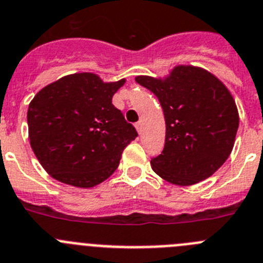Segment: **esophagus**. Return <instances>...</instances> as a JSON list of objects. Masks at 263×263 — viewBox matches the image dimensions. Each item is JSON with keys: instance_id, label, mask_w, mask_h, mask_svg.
Here are the masks:
<instances>
[{"instance_id": "esophagus-1", "label": "esophagus", "mask_w": 263, "mask_h": 263, "mask_svg": "<svg viewBox=\"0 0 263 263\" xmlns=\"http://www.w3.org/2000/svg\"><path fill=\"white\" fill-rule=\"evenodd\" d=\"M135 127H136L137 132H139V134H141V129H143V123H141V122H137L136 124H135Z\"/></svg>"}]
</instances>
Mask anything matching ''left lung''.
Returning a JSON list of instances; mask_svg holds the SVG:
<instances>
[{
    "instance_id": "left-lung-1",
    "label": "left lung",
    "mask_w": 263,
    "mask_h": 263,
    "mask_svg": "<svg viewBox=\"0 0 263 263\" xmlns=\"http://www.w3.org/2000/svg\"><path fill=\"white\" fill-rule=\"evenodd\" d=\"M136 82L152 91L164 110L165 145L151 160L155 173L179 186L212 176L231 155L238 128L228 89L195 67L174 68L166 80L139 76Z\"/></svg>"
}]
</instances>
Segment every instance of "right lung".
Returning a JSON list of instances; mask_svg holds the SVG:
<instances>
[{
	"mask_svg": "<svg viewBox=\"0 0 263 263\" xmlns=\"http://www.w3.org/2000/svg\"><path fill=\"white\" fill-rule=\"evenodd\" d=\"M124 80L105 84L93 73L43 87L27 111L30 144L42 166L63 183L93 187L119 166L137 132L112 105Z\"/></svg>",
	"mask_w": 263,
	"mask_h": 263,
	"instance_id": "add662e5",
	"label": "right lung"
}]
</instances>
